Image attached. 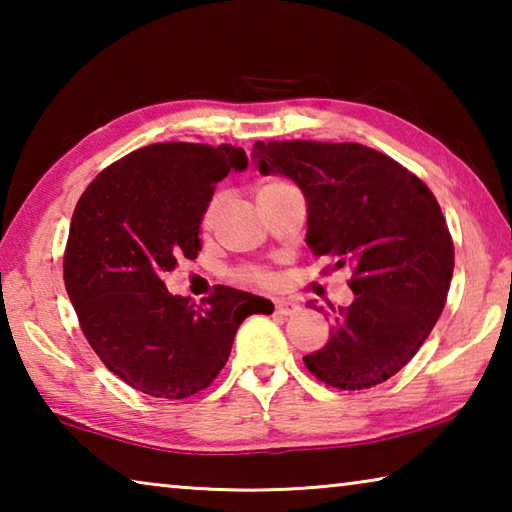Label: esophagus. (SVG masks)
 <instances>
[{
	"instance_id": "1",
	"label": "esophagus",
	"mask_w": 512,
	"mask_h": 512,
	"mask_svg": "<svg viewBox=\"0 0 512 512\" xmlns=\"http://www.w3.org/2000/svg\"><path fill=\"white\" fill-rule=\"evenodd\" d=\"M300 307H298V302H293V300H277L275 302V314H280V316H291V314H296Z\"/></svg>"
}]
</instances>
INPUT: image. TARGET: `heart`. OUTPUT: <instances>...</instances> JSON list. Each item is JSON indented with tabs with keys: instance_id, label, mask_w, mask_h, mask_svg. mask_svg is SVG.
I'll return each mask as SVG.
<instances>
[{
	"instance_id": "heart-1",
	"label": "heart",
	"mask_w": 512,
	"mask_h": 512,
	"mask_svg": "<svg viewBox=\"0 0 512 512\" xmlns=\"http://www.w3.org/2000/svg\"><path fill=\"white\" fill-rule=\"evenodd\" d=\"M277 187H287L284 183H266L264 187H259V194L268 192V189H277ZM216 212H219V198H212L210 205L205 207V214H203V225H212L216 219ZM241 277H244L246 282L250 284H257V287H271L275 282V273L268 271V268H246V271H241Z\"/></svg>"
}]
</instances>
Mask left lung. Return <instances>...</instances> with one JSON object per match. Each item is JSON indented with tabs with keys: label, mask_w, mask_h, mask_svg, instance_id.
Masks as SVG:
<instances>
[{
	"label": "left lung",
	"mask_w": 512,
	"mask_h": 512,
	"mask_svg": "<svg viewBox=\"0 0 512 512\" xmlns=\"http://www.w3.org/2000/svg\"><path fill=\"white\" fill-rule=\"evenodd\" d=\"M259 173H280L307 201V246L350 266V307L332 309L305 366L341 391H363L409 363L443 314L454 244L431 189L357 142H255Z\"/></svg>",
	"instance_id": "obj_1"
}]
</instances>
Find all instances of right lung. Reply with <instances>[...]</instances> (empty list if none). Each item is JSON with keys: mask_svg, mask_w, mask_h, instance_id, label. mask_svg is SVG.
Returning a JSON list of instances; mask_svg holds the SVG:
<instances>
[{"mask_svg": "<svg viewBox=\"0 0 512 512\" xmlns=\"http://www.w3.org/2000/svg\"><path fill=\"white\" fill-rule=\"evenodd\" d=\"M232 144H151L110 164L85 189L63 259L67 296L92 350L135 391L185 400L230 357L239 325L273 302L216 287L203 305L171 296L162 275L196 259L214 185L244 171Z\"/></svg>", "mask_w": 512, "mask_h": 512, "instance_id": "1", "label": "right lung"}]
</instances>
